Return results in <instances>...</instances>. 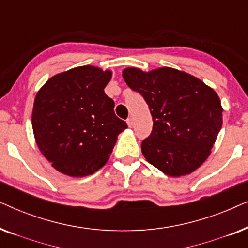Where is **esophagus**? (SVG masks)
Listing matches in <instances>:
<instances>
[{
  "label": "esophagus",
  "mask_w": 248,
  "mask_h": 248,
  "mask_svg": "<svg viewBox=\"0 0 248 248\" xmlns=\"http://www.w3.org/2000/svg\"><path fill=\"white\" fill-rule=\"evenodd\" d=\"M126 123H127V125H128V127H133V126H134V121H133V118H127Z\"/></svg>",
  "instance_id": "esophagus-1"
}]
</instances>
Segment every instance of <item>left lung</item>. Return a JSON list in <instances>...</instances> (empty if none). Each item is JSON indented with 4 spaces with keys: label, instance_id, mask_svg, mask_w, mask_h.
Wrapping results in <instances>:
<instances>
[{
    "label": "left lung",
    "instance_id": "left-lung-1",
    "mask_svg": "<svg viewBox=\"0 0 248 248\" xmlns=\"http://www.w3.org/2000/svg\"><path fill=\"white\" fill-rule=\"evenodd\" d=\"M132 90L147 101L154 127L141 150L152 166L171 177L191 174L206 160L222 126V106L212 88L172 67L123 70Z\"/></svg>",
    "mask_w": 248,
    "mask_h": 248
}]
</instances>
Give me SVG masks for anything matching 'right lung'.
<instances>
[{"label": "right lung", "instance_id": "add662e5", "mask_svg": "<svg viewBox=\"0 0 248 248\" xmlns=\"http://www.w3.org/2000/svg\"><path fill=\"white\" fill-rule=\"evenodd\" d=\"M110 79L111 71L78 66L52 77L37 93L31 115L36 143L62 174L96 172L127 127L104 91Z\"/></svg>", "mask_w": 248, "mask_h": 248}]
</instances>
